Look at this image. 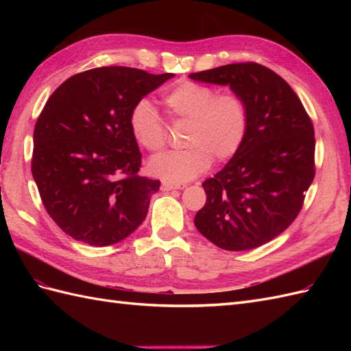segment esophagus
Segmentation results:
<instances>
[{
	"label": "esophagus",
	"instance_id": "esophagus-1",
	"mask_svg": "<svg viewBox=\"0 0 351 351\" xmlns=\"http://www.w3.org/2000/svg\"><path fill=\"white\" fill-rule=\"evenodd\" d=\"M185 184H176V182H169V181H162V190H184Z\"/></svg>",
	"mask_w": 351,
	"mask_h": 351
}]
</instances>
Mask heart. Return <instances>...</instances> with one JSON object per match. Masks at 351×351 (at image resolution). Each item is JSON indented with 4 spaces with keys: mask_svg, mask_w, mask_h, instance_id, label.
I'll return each instance as SVG.
<instances>
[{
    "mask_svg": "<svg viewBox=\"0 0 351 351\" xmlns=\"http://www.w3.org/2000/svg\"><path fill=\"white\" fill-rule=\"evenodd\" d=\"M171 122H189L182 151L154 156L149 170L164 181L182 184L205 173L217 161H228L240 151L249 130V110L240 95L217 93L211 86L182 80L164 95ZM130 128L140 146L151 152L167 143V126L149 99L134 104Z\"/></svg>",
    "mask_w": 351,
    "mask_h": 351,
    "instance_id": "obj_1",
    "label": "heart"
}]
</instances>
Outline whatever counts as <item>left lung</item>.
<instances>
[{
	"label": "left lung",
	"mask_w": 351,
	"mask_h": 351,
	"mask_svg": "<svg viewBox=\"0 0 351 351\" xmlns=\"http://www.w3.org/2000/svg\"><path fill=\"white\" fill-rule=\"evenodd\" d=\"M229 86L249 110L244 143L202 187L206 202L197 230L220 249L241 252L280 235L299 215L315 176L314 125L285 80L247 62L190 73Z\"/></svg>",
	"instance_id": "8db88e82"
}]
</instances>
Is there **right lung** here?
Returning <instances> with one entry per match:
<instances>
[{
    "label": "right lung",
    "instance_id": "1",
    "mask_svg": "<svg viewBox=\"0 0 351 351\" xmlns=\"http://www.w3.org/2000/svg\"><path fill=\"white\" fill-rule=\"evenodd\" d=\"M171 77L104 66L72 75L45 104L34 126L32 173L45 210L73 240L111 245L145 220L160 181L138 175L130 113Z\"/></svg>",
    "mask_w": 351,
    "mask_h": 351
}]
</instances>
